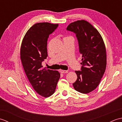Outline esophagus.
Here are the masks:
<instances>
[{"label":"esophagus","instance_id":"esophagus-1","mask_svg":"<svg viewBox=\"0 0 122 122\" xmlns=\"http://www.w3.org/2000/svg\"><path fill=\"white\" fill-rule=\"evenodd\" d=\"M60 72H61V73H68V70H61Z\"/></svg>","mask_w":122,"mask_h":122}]
</instances>
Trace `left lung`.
<instances>
[{
	"label": "left lung",
	"mask_w": 122,
	"mask_h": 122,
	"mask_svg": "<svg viewBox=\"0 0 122 122\" xmlns=\"http://www.w3.org/2000/svg\"><path fill=\"white\" fill-rule=\"evenodd\" d=\"M66 30L76 34L82 56L81 71H76L74 89L83 94L94 90L100 84L106 66L107 51L102 36L97 30L84 20L71 23Z\"/></svg>",
	"instance_id": "left-lung-1"
}]
</instances>
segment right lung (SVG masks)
<instances>
[{"instance_id": "right-lung-1", "label": "right lung", "mask_w": 122, "mask_h": 122, "mask_svg": "<svg viewBox=\"0 0 122 122\" xmlns=\"http://www.w3.org/2000/svg\"><path fill=\"white\" fill-rule=\"evenodd\" d=\"M58 26L49 22L33 25L25 35L20 48V59L28 79L35 91L44 97L53 94L60 77L58 71L42 66L48 56V38Z\"/></svg>"}]
</instances>
